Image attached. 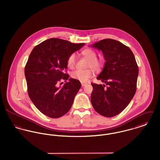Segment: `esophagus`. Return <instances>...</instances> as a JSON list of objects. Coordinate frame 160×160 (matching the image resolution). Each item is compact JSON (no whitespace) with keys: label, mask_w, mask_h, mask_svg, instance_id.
<instances>
[{"label":"esophagus","mask_w":160,"mask_h":160,"mask_svg":"<svg viewBox=\"0 0 160 160\" xmlns=\"http://www.w3.org/2000/svg\"><path fill=\"white\" fill-rule=\"evenodd\" d=\"M87 85V83H85V82H81V86H82V87H84V86H86Z\"/></svg>","instance_id":"34e87169"}]
</instances>
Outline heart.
Instances as JSON below:
<instances>
[{
	"mask_svg": "<svg viewBox=\"0 0 160 160\" xmlns=\"http://www.w3.org/2000/svg\"><path fill=\"white\" fill-rule=\"evenodd\" d=\"M82 54L88 58V62L87 64L88 68H91L95 71H99L102 68L103 66V61L100 59L97 58L96 52L91 48H86L82 50ZM76 55L75 53H71L69 55L67 58V65L69 68H73L76 65ZM93 75L91 69H78L72 71L71 74V76L72 79L81 81L82 82H86L91 78Z\"/></svg>",
	"mask_w": 160,
	"mask_h": 160,
	"instance_id": "b5f03b06",
	"label": "heart"
}]
</instances>
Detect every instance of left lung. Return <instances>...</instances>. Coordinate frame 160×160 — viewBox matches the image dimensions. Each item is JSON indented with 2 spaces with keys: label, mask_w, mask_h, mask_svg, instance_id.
Listing matches in <instances>:
<instances>
[{
  "label": "left lung",
  "mask_w": 160,
  "mask_h": 160,
  "mask_svg": "<svg viewBox=\"0 0 160 160\" xmlns=\"http://www.w3.org/2000/svg\"><path fill=\"white\" fill-rule=\"evenodd\" d=\"M92 47L103 52L106 62L97 79L108 86L92 83V105L98 114L113 117L126 108L136 93L137 62L131 50L116 40L103 39Z\"/></svg>",
  "instance_id": "left-lung-1"
}]
</instances>
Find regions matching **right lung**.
<instances>
[{"label": "right lung", "instance_id": "obj_1", "mask_svg": "<svg viewBox=\"0 0 160 160\" xmlns=\"http://www.w3.org/2000/svg\"><path fill=\"white\" fill-rule=\"evenodd\" d=\"M84 43L51 38L36 46L31 52L24 68L29 97L44 114L58 118L70 110L74 97L80 89V81L69 79L63 86L58 87L62 79L67 80V58Z\"/></svg>", "mask_w": 160, "mask_h": 160}]
</instances>
